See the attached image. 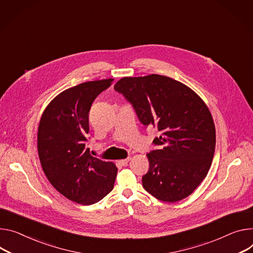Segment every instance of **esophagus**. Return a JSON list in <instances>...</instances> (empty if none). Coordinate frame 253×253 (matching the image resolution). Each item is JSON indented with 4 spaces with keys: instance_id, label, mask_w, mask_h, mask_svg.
<instances>
[{
    "instance_id": "esophagus-1",
    "label": "esophagus",
    "mask_w": 253,
    "mask_h": 253,
    "mask_svg": "<svg viewBox=\"0 0 253 253\" xmlns=\"http://www.w3.org/2000/svg\"><path fill=\"white\" fill-rule=\"evenodd\" d=\"M129 160H130V158H126V159H121V160H119V164L121 165V166H123V167H125V166H127L128 165V163H129Z\"/></svg>"
}]
</instances>
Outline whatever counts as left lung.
<instances>
[{"mask_svg": "<svg viewBox=\"0 0 253 253\" xmlns=\"http://www.w3.org/2000/svg\"><path fill=\"white\" fill-rule=\"evenodd\" d=\"M114 88L132 104L143 125L162 133L153 140L160 149L146 154L143 188L169 203L189 197L208 173L215 152L209 108L188 85L160 75L122 78Z\"/></svg>", "mask_w": 253, "mask_h": 253, "instance_id": "1", "label": "left lung"}]
</instances>
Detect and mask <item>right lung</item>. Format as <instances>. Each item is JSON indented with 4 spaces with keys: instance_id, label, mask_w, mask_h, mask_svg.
Returning a JSON list of instances; mask_svg holds the SVG:
<instances>
[{
    "instance_id": "1",
    "label": "right lung",
    "mask_w": 253,
    "mask_h": 253,
    "mask_svg": "<svg viewBox=\"0 0 253 253\" xmlns=\"http://www.w3.org/2000/svg\"><path fill=\"white\" fill-rule=\"evenodd\" d=\"M113 79L85 82L58 94L45 108L38 126L42 169L68 200L91 205L106 197L117 175L115 164L91 156L86 147L88 112Z\"/></svg>"
}]
</instances>
